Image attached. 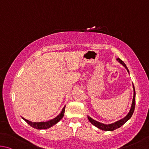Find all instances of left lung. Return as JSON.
Masks as SVG:
<instances>
[{
    "instance_id": "8db88e82",
    "label": "left lung",
    "mask_w": 149,
    "mask_h": 149,
    "mask_svg": "<svg viewBox=\"0 0 149 149\" xmlns=\"http://www.w3.org/2000/svg\"><path fill=\"white\" fill-rule=\"evenodd\" d=\"M117 61H118L120 63H121L123 66L126 68L127 71L129 72V70L127 69V67H126V64L122 61V60L120 58H117ZM133 88H134V97H133V101H132V107L131 109H130V112L127 115L120 120L115 122L113 124H102L100 123L97 121L95 120L92 119L91 117L89 116H88V118L89 120V121L92 123L93 125H94L95 127H98L99 129H100L101 130H104V131H113V130H116L117 128H119L120 127H121L122 125H124L126 122L129 119H130L132 116L133 115V113H134V110H135V88L133 84Z\"/></svg>"
}]
</instances>
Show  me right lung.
Masks as SVG:
<instances>
[{
  "mask_svg": "<svg viewBox=\"0 0 149 149\" xmlns=\"http://www.w3.org/2000/svg\"><path fill=\"white\" fill-rule=\"evenodd\" d=\"M65 106L63 108L62 111L58 116H57L56 118L54 119L50 120L47 121V122H33L31 121L28 120H26L25 118H22L24 120L27 122L28 124H29L31 127H34V128H36L37 130H44V129H48L49 127H52L54 126L55 124H56L57 122L61 120V119L64 116V113H65Z\"/></svg>",
  "mask_w": 149,
  "mask_h": 149,
  "instance_id": "1",
  "label": "right lung"
}]
</instances>
